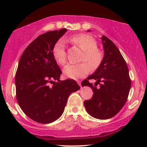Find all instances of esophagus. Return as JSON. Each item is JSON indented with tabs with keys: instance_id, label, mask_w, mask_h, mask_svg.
<instances>
[{
	"instance_id": "34e87169",
	"label": "esophagus",
	"mask_w": 147,
	"mask_h": 147,
	"mask_svg": "<svg viewBox=\"0 0 147 147\" xmlns=\"http://www.w3.org/2000/svg\"><path fill=\"white\" fill-rule=\"evenodd\" d=\"M77 84H78L79 85L81 86V81H77Z\"/></svg>"
}]
</instances>
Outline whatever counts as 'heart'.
<instances>
[{
	"label": "heart",
	"mask_w": 147,
	"mask_h": 147,
	"mask_svg": "<svg viewBox=\"0 0 147 147\" xmlns=\"http://www.w3.org/2000/svg\"><path fill=\"white\" fill-rule=\"evenodd\" d=\"M68 41L83 50L80 61L84 62L68 64L63 69L64 75L67 77L74 79L80 78L88 73L90 67L92 70H95L100 66L104 59V52L97 48V41L95 38L88 34H79L71 36ZM52 55L59 65H65L66 52L63 40H59L55 43L52 49Z\"/></svg>",
	"instance_id": "1"
}]
</instances>
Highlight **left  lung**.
I'll list each match as a JSON object with an SVG mask.
<instances>
[{
	"label": "left lung",
	"mask_w": 147,
	"mask_h": 147,
	"mask_svg": "<svg viewBox=\"0 0 147 147\" xmlns=\"http://www.w3.org/2000/svg\"><path fill=\"white\" fill-rule=\"evenodd\" d=\"M102 41L104 50L102 63L92 75L84 80L82 86H88L93 91L91 99L84 102L87 112L97 119H106L117 114L125 104L131 80L119 49L105 36H102ZM90 79L96 80L95 85L100 84L99 89L89 82Z\"/></svg>",
	"instance_id": "1"
}]
</instances>
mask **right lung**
Here are the masks:
<instances>
[{
  "label": "right lung",
  "instance_id": "right-lung-1",
  "mask_svg": "<svg viewBox=\"0 0 147 147\" xmlns=\"http://www.w3.org/2000/svg\"><path fill=\"white\" fill-rule=\"evenodd\" d=\"M66 31L63 28L38 36L18 62L15 76L16 99L24 113L41 124L59 118L69 95L80 88L73 79L59 80L62 72L52 55L54 45Z\"/></svg>",
  "mask_w": 147,
  "mask_h": 147
}]
</instances>
